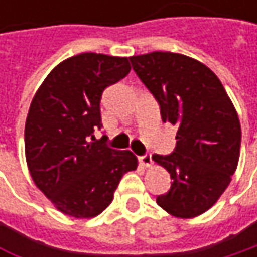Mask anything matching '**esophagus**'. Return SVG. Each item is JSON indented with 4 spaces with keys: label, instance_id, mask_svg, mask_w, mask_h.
Instances as JSON below:
<instances>
[{
    "label": "esophagus",
    "instance_id": "34e87169",
    "mask_svg": "<svg viewBox=\"0 0 257 257\" xmlns=\"http://www.w3.org/2000/svg\"><path fill=\"white\" fill-rule=\"evenodd\" d=\"M138 161H140V164L143 165V167H150L152 165V155L150 153H146V155H143V156H140L138 158Z\"/></svg>",
    "mask_w": 257,
    "mask_h": 257
}]
</instances>
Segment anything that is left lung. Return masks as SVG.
<instances>
[{
    "label": "left lung",
    "instance_id": "obj_1",
    "mask_svg": "<svg viewBox=\"0 0 257 257\" xmlns=\"http://www.w3.org/2000/svg\"><path fill=\"white\" fill-rule=\"evenodd\" d=\"M129 59L156 98L162 122L179 128L174 152L152 156L173 180L156 202L171 216L196 217L217 202L236 170L241 147L236 110L217 76L193 58L152 52Z\"/></svg>",
    "mask_w": 257,
    "mask_h": 257
}]
</instances>
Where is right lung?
Segmentation results:
<instances>
[{
    "mask_svg": "<svg viewBox=\"0 0 257 257\" xmlns=\"http://www.w3.org/2000/svg\"><path fill=\"white\" fill-rule=\"evenodd\" d=\"M131 71L128 58L80 53L62 61L35 92L25 123V156L35 186L71 217L90 219L113 201L119 181L137 170L129 150L95 141L105 87Z\"/></svg>",
    "mask_w": 257,
    "mask_h": 257,
    "instance_id": "right-lung-1",
    "label": "right lung"
}]
</instances>
